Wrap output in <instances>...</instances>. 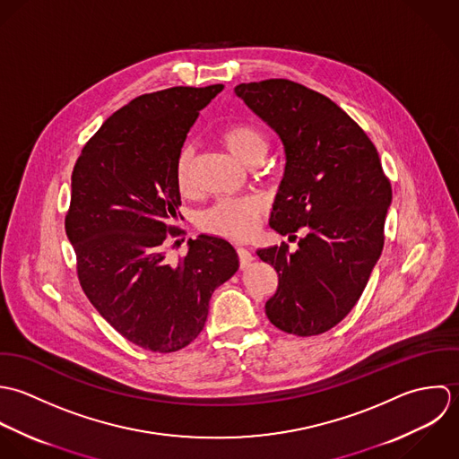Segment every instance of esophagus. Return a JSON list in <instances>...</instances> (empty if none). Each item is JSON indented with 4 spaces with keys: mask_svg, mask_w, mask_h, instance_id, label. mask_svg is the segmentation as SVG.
<instances>
[{
    "mask_svg": "<svg viewBox=\"0 0 459 459\" xmlns=\"http://www.w3.org/2000/svg\"><path fill=\"white\" fill-rule=\"evenodd\" d=\"M236 252H238V257H239V264H241V268H245L247 264H250V263L254 261V255H252L247 248L238 247V248H236Z\"/></svg>",
    "mask_w": 459,
    "mask_h": 459,
    "instance_id": "obj_1",
    "label": "esophagus"
}]
</instances>
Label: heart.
I'll return each mask as SVG.
<instances>
[{"label":"heart","instance_id":"1","mask_svg":"<svg viewBox=\"0 0 459 459\" xmlns=\"http://www.w3.org/2000/svg\"><path fill=\"white\" fill-rule=\"evenodd\" d=\"M220 140L223 145L243 163L250 165L257 160L263 161L268 151V138L261 127L250 122H236L221 129ZM193 151L184 147L176 161V183L181 191L191 186ZM266 211V202L259 195H248L241 198H225L204 211L198 218V227L204 232L243 241L254 236L259 227V220Z\"/></svg>","mask_w":459,"mask_h":459}]
</instances>
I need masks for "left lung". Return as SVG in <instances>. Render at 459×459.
I'll list each match as a JSON object with an SVG mask.
<instances>
[{
    "label": "left lung",
    "instance_id": "obj_1",
    "mask_svg": "<svg viewBox=\"0 0 459 459\" xmlns=\"http://www.w3.org/2000/svg\"><path fill=\"white\" fill-rule=\"evenodd\" d=\"M238 97L268 122L285 151L270 225L296 239L257 255L278 273L266 316L278 330L312 337L357 305L385 243L392 186L366 131L332 99L289 80L241 83Z\"/></svg>",
    "mask_w": 459,
    "mask_h": 459
}]
</instances>
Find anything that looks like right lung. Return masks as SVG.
<instances>
[{
    "instance_id": "obj_1",
    "label": "right lung",
    "mask_w": 459,
    "mask_h": 459,
    "mask_svg": "<svg viewBox=\"0 0 459 459\" xmlns=\"http://www.w3.org/2000/svg\"><path fill=\"white\" fill-rule=\"evenodd\" d=\"M223 85L143 93L115 111L83 147L71 178L65 232L83 292L129 342L174 353L202 332L211 294L239 268L221 238L181 236L176 161L191 126ZM178 243V241H176Z\"/></svg>"
}]
</instances>
